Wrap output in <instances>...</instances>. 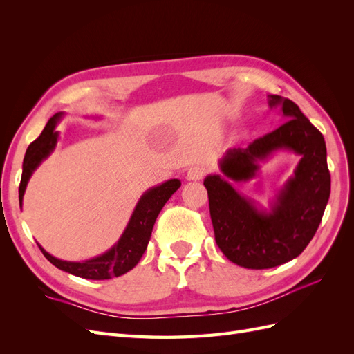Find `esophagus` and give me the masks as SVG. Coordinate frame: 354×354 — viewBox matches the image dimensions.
<instances>
[{
  "label": "esophagus",
  "mask_w": 354,
  "mask_h": 354,
  "mask_svg": "<svg viewBox=\"0 0 354 354\" xmlns=\"http://www.w3.org/2000/svg\"><path fill=\"white\" fill-rule=\"evenodd\" d=\"M203 176H205V168H202L199 165H195V167H190L187 169V174H186V178L189 181H198L201 180Z\"/></svg>",
  "instance_id": "obj_1"
}]
</instances>
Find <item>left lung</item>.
Instances as JSON below:
<instances>
[{"instance_id": "8db88e82", "label": "left lung", "mask_w": 354, "mask_h": 354, "mask_svg": "<svg viewBox=\"0 0 354 354\" xmlns=\"http://www.w3.org/2000/svg\"><path fill=\"white\" fill-rule=\"evenodd\" d=\"M267 99L288 121L246 149H229L218 162L221 173L203 180L218 248L232 263L255 270L281 266L304 251L330 194L324 136L294 102L274 94ZM281 151L295 153L300 160L266 210L232 183L258 176L259 164Z\"/></svg>"}]
</instances>
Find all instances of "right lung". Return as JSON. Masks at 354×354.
Masks as SVG:
<instances>
[{"instance_id":"obj_1","label":"right lung","mask_w":354,"mask_h":354,"mask_svg":"<svg viewBox=\"0 0 354 354\" xmlns=\"http://www.w3.org/2000/svg\"><path fill=\"white\" fill-rule=\"evenodd\" d=\"M63 115L65 113L59 112L53 118H50V121L47 122L44 130H42L41 136L28 147L24 159L22 180H20L19 186L20 208H22L24 195L29 183V178L34 174V171L41 165L42 160H46L57 146L59 131L56 130V127L60 122ZM180 186L181 181L178 178H171L158 186L147 189L136 203L134 211L130 220L127 223V227L124 229L121 238L118 239L108 251L97 257H93L90 260H60L57 257L47 252L38 243L39 250L44 254L46 259L53 266H56L57 269L71 273L73 276L84 277V279L104 281L122 276L127 272L134 269L137 263L140 261L142 255L147 248V243L151 241V234L156 217L159 216L160 209L164 208L171 195H173Z\"/></svg>"}]
</instances>
